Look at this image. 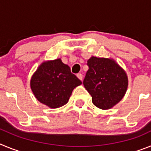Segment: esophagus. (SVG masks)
<instances>
[{
    "label": "esophagus",
    "mask_w": 151,
    "mask_h": 151,
    "mask_svg": "<svg viewBox=\"0 0 151 151\" xmlns=\"http://www.w3.org/2000/svg\"><path fill=\"white\" fill-rule=\"evenodd\" d=\"M77 77H78V78H79L81 81H82V78H83V76H82V73H78V74H77Z\"/></svg>",
    "instance_id": "34e87169"
}]
</instances>
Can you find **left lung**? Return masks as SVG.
<instances>
[{
    "mask_svg": "<svg viewBox=\"0 0 151 151\" xmlns=\"http://www.w3.org/2000/svg\"><path fill=\"white\" fill-rule=\"evenodd\" d=\"M83 85L92 97V103L101 110H108L118 104L128 88L125 70L115 60L91 57Z\"/></svg>",
    "mask_w": 151,
    "mask_h": 151,
    "instance_id": "8db88e82",
    "label": "left lung"
}]
</instances>
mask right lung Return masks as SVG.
Listing matches in <instances>:
<instances>
[{"label": "right lung", "instance_id": "right-lung-1", "mask_svg": "<svg viewBox=\"0 0 151 151\" xmlns=\"http://www.w3.org/2000/svg\"><path fill=\"white\" fill-rule=\"evenodd\" d=\"M81 84L60 59L42 63L30 81L31 89L37 100L50 108L67 104L73 89Z\"/></svg>", "mask_w": 151, "mask_h": 151}]
</instances>
